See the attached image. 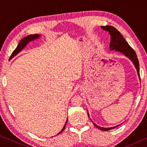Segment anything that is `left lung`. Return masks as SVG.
Here are the masks:
<instances>
[{
  "label": "left lung",
  "mask_w": 147,
  "mask_h": 147,
  "mask_svg": "<svg viewBox=\"0 0 147 147\" xmlns=\"http://www.w3.org/2000/svg\"><path fill=\"white\" fill-rule=\"evenodd\" d=\"M101 28L104 30L109 32V34H110L111 41L110 44H109V48H110V50L115 49V51L121 52V53L124 54L126 56L128 57V58L133 61L134 65H135L137 69V71H138V75L139 76V78H140V74H139V60L134 50L129 45L128 42L125 40V39L123 38V36H122L121 34L115 28V27H113L112 26H101ZM93 124L94 126H96V128L100 129V130L102 131H108L115 128H102L97 126L94 123H93Z\"/></svg>",
  "instance_id": "obj_1"
}]
</instances>
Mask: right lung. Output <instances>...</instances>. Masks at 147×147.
Here are the masks:
<instances>
[{"mask_svg":"<svg viewBox=\"0 0 147 147\" xmlns=\"http://www.w3.org/2000/svg\"><path fill=\"white\" fill-rule=\"evenodd\" d=\"M39 37V36L38 34H34V35H29L28 36H27V37H26V38H24L23 39H22L20 41L19 43L18 44V45H17V48L15 49L13 53H12L11 55L10 56V58L11 59L12 58H13V57L16 55H17V54H18L19 52H21L22 51V49H24V47H25L26 45V44L29 43L30 41H33V40H34L35 39L38 38ZM67 123V120L66 121V123H65V124L63 129H62L60 132H59L58 134H59L64 130L65 128V125H66Z\"/></svg>","mask_w":147,"mask_h":147,"instance_id":"obj_1","label":"right lung"}]
</instances>
